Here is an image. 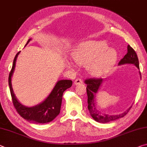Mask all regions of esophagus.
<instances>
[{"label": "esophagus", "mask_w": 147, "mask_h": 147, "mask_svg": "<svg viewBox=\"0 0 147 147\" xmlns=\"http://www.w3.org/2000/svg\"><path fill=\"white\" fill-rule=\"evenodd\" d=\"M74 84L75 85H79V84H82V80H81L80 78H76L75 80H74Z\"/></svg>", "instance_id": "esophagus-1"}]
</instances>
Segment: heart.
<instances>
[{
  "mask_svg": "<svg viewBox=\"0 0 147 147\" xmlns=\"http://www.w3.org/2000/svg\"><path fill=\"white\" fill-rule=\"evenodd\" d=\"M74 61L85 65L88 73L94 76H101L113 69L118 57V52L109 48L105 42L86 40L78 44L72 52ZM67 67H74L73 63L67 61Z\"/></svg>",
  "mask_w": 147,
  "mask_h": 147,
  "instance_id": "1",
  "label": "heart"
}]
</instances>
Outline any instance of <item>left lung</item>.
I'll use <instances>...</instances> for the list:
<instances>
[{"instance_id":"obj_1","label":"left lung","mask_w":147,"mask_h":147,"mask_svg":"<svg viewBox=\"0 0 147 147\" xmlns=\"http://www.w3.org/2000/svg\"><path fill=\"white\" fill-rule=\"evenodd\" d=\"M125 64H133L136 65L137 69L139 70V59L137 57V53L135 50L129 45L127 46V53L124 55V57L118 63V65H123ZM141 78V73L139 71ZM104 80L102 78H90L85 80V84L87 85L86 91L88 95V108L90 114L92 117L97 122L100 123H108L111 121L119 119L124 117L129 112L131 109V106L124 113L118 114V115H109L104 113L99 109L98 105L96 103V95L99 92L100 87L102 86Z\"/></svg>"}]
</instances>
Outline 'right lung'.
<instances>
[{"label":"right lung","mask_w":147,"mask_h":147,"mask_svg":"<svg viewBox=\"0 0 147 147\" xmlns=\"http://www.w3.org/2000/svg\"><path fill=\"white\" fill-rule=\"evenodd\" d=\"M30 40H31V38L28 40L25 46L27 45ZM20 53V52L16 55L13 59L12 68L11 69L8 78L9 87H10L13 106L18 114L29 122L36 123V124H45V123L52 122L59 114L63 94L65 90L71 87L73 84V81L70 80H61L57 81L52 92L42 102L32 107L23 105L16 97L12 86H11V77L14 72L16 59Z\"/></svg>","instance_id":"obj_1"}]
</instances>
